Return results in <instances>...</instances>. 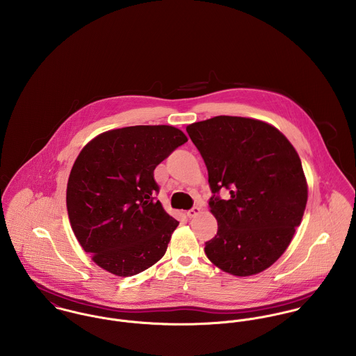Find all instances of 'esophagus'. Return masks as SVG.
Instances as JSON below:
<instances>
[{"mask_svg": "<svg viewBox=\"0 0 356 356\" xmlns=\"http://www.w3.org/2000/svg\"><path fill=\"white\" fill-rule=\"evenodd\" d=\"M200 213V207H193L192 209H189L188 212H186V215L189 216V218H195V216H197Z\"/></svg>", "mask_w": 356, "mask_h": 356, "instance_id": "1", "label": "esophagus"}]
</instances>
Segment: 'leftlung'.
Masks as SVG:
<instances>
[{"label":"left lung","mask_w":356,"mask_h":356,"mask_svg":"<svg viewBox=\"0 0 356 356\" xmlns=\"http://www.w3.org/2000/svg\"><path fill=\"white\" fill-rule=\"evenodd\" d=\"M186 131L208 170L209 208L218 232L205 243L220 270L248 277L268 268L291 244L307 204L300 157L274 126L250 118L215 116ZM227 188L231 197H218Z\"/></svg>","instance_id":"obj_1"}]
</instances>
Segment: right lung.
Segmentation results:
<instances>
[{"label":"right lung","instance_id":"right-lung-1","mask_svg":"<svg viewBox=\"0 0 356 356\" xmlns=\"http://www.w3.org/2000/svg\"><path fill=\"white\" fill-rule=\"evenodd\" d=\"M188 141L172 126L105 131L78 154L67 184L75 237L102 268L131 277L159 261L178 220L156 200L153 171Z\"/></svg>","mask_w":356,"mask_h":356}]
</instances>
